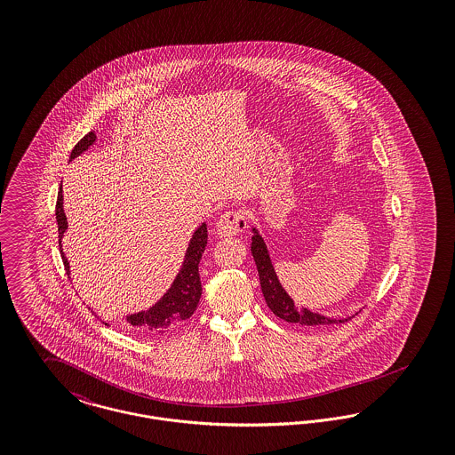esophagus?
<instances>
[{"label": "esophagus", "instance_id": "obj_1", "mask_svg": "<svg viewBox=\"0 0 455 455\" xmlns=\"http://www.w3.org/2000/svg\"><path fill=\"white\" fill-rule=\"evenodd\" d=\"M247 221L245 215L240 210H230L223 217L218 220L217 230L221 237H234L242 232H245Z\"/></svg>", "mask_w": 455, "mask_h": 455}]
</instances>
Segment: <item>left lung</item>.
<instances>
[{"label": "left lung", "instance_id": "1", "mask_svg": "<svg viewBox=\"0 0 455 455\" xmlns=\"http://www.w3.org/2000/svg\"><path fill=\"white\" fill-rule=\"evenodd\" d=\"M252 232H254V235H252L251 251H252V256H254L256 266H258L260 290H262V295H264V300L267 303V307L271 308V312L276 317H280L286 323H299L302 325L341 324V323H347L349 319H353V317L329 319L321 314L310 312L308 308L297 307L295 302L290 299V295L283 290L282 283L278 282V276L271 264L267 247L260 237L259 232L256 228H252Z\"/></svg>", "mask_w": 455, "mask_h": 455}]
</instances>
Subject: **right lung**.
<instances>
[{
    "mask_svg": "<svg viewBox=\"0 0 455 455\" xmlns=\"http://www.w3.org/2000/svg\"><path fill=\"white\" fill-rule=\"evenodd\" d=\"M95 132L90 131L85 134L73 148L69 155V160L82 155L95 143ZM56 221H58V234H60V249H61V238L68 228L65 210H63V189L60 188L58 201H56ZM208 243V228L206 223H201V227L195 232V235L189 242V247L186 251L182 267L179 275L175 276L172 286L167 290V293L150 307L148 310L131 314L126 317L128 324L141 334H164L165 331L180 324L182 321L189 319L195 314L196 307L201 299V280H199V260L204 252V247ZM61 258L65 264L66 273L69 275V264L61 249Z\"/></svg>",
    "mask_w": 455,
    "mask_h": 455,
    "instance_id": "right-lung-1",
    "label": "right lung"
}]
</instances>
